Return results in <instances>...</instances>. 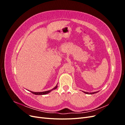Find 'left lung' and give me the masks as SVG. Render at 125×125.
<instances>
[{"label":"left lung","mask_w":125,"mask_h":125,"mask_svg":"<svg viewBox=\"0 0 125 125\" xmlns=\"http://www.w3.org/2000/svg\"><path fill=\"white\" fill-rule=\"evenodd\" d=\"M84 93H86V94H94V93H97V92H92V93H89V92H83Z\"/></svg>","instance_id":"obj_1"}]
</instances>
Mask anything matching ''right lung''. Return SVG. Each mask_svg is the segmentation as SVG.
<instances>
[{"label":"right lung","mask_w":125,"mask_h":125,"mask_svg":"<svg viewBox=\"0 0 125 125\" xmlns=\"http://www.w3.org/2000/svg\"><path fill=\"white\" fill-rule=\"evenodd\" d=\"M57 88V85H56L54 88H53L51 90H49V91H44V92H32V91H30L31 92H32L33 94H35V95H44V94H48L50 92H51L53 90L56 89Z\"/></svg>","instance_id":"obj_1"}]
</instances>
